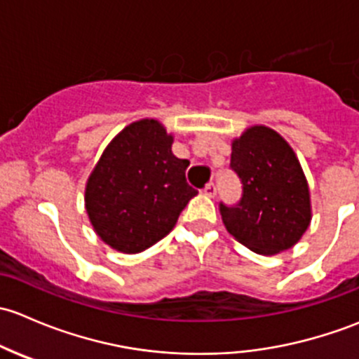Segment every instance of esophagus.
I'll use <instances>...</instances> for the list:
<instances>
[{
  "mask_svg": "<svg viewBox=\"0 0 359 359\" xmlns=\"http://www.w3.org/2000/svg\"><path fill=\"white\" fill-rule=\"evenodd\" d=\"M204 194L209 195V197H214V195H216V184H214L212 181L205 184V187H204Z\"/></svg>",
  "mask_w": 359,
  "mask_h": 359,
  "instance_id": "esophagus-1",
  "label": "esophagus"
}]
</instances>
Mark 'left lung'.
I'll return each instance as SVG.
<instances>
[{"mask_svg": "<svg viewBox=\"0 0 359 359\" xmlns=\"http://www.w3.org/2000/svg\"><path fill=\"white\" fill-rule=\"evenodd\" d=\"M230 169L242 195L219 202L226 230L257 254H278L299 242L311 221L309 188L289 143L264 126L247 129L231 145Z\"/></svg>", "mask_w": 359, "mask_h": 359, "instance_id": "left-lung-1", "label": "left lung"}]
</instances>
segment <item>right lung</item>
Instances as JSON below:
<instances>
[{"label": "right lung", "mask_w": 359, "mask_h": 359, "mask_svg": "<svg viewBox=\"0 0 359 359\" xmlns=\"http://www.w3.org/2000/svg\"><path fill=\"white\" fill-rule=\"evenodd\" d=\"M172 136L157 121L124 128L103 152L86 187V210L100 238L136 254L164 238L198 194L187 183L190 162L171 152Z\"/></svg>", "instance_id": "right-lung-1"}]
</instances>
